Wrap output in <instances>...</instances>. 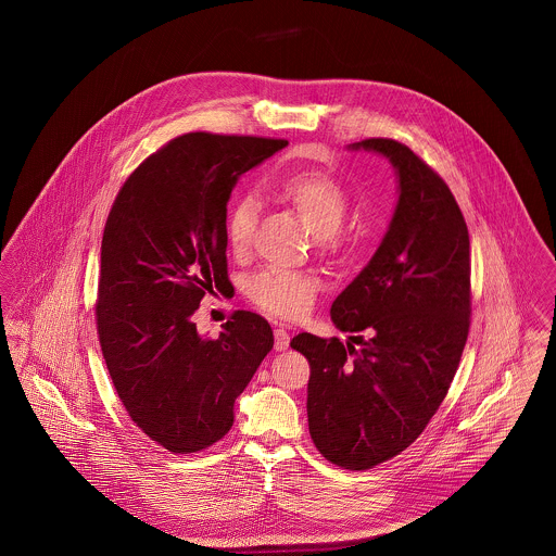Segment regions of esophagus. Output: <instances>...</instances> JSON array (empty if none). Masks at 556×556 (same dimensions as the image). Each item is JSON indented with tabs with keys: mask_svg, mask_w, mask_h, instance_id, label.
I'll return each instance as SVG.
<instances>
[{
	"mask_svg": "<svg viewBox=\"0 0 556 556\" xmlns=\"http://www.w3.org/2000/svg\"><path fill=\"white\" fill-rule=\"evenodd\" d=\"M289 342H291V336H289L287 329H282V327L274 329V349H276V351L289 349Z\"/></svg>",
	"mask_w": 556,
	"mask_h": 556,
	"instance_id": "34e87169",
	"label": "esophagus"
}]
</instances>
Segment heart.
Wrapping results in <instances>:
<instances>
[{
	"label": "heart",
	"mask_w": 556,
	"mask_h": 556,
	"mask_svg": "<svg viewBox=\"0 0 556 556\" xmlns=\"http://www.w3.org/2000/svg\"><path fill=\"white\" fill-rule=\"evenodd\" d=\"M269 190L289 203L315 231L325 250L342 245V225L349 212L344 186L329 173L317 168L282 170L269 179ZM258 201L243 194L229 207L225 218V239L231 252L243 254L250 248L256 225ZM317 280L311 274L261 269L245 280V298L263 313L278 318L304 317L317 298Z\"/></svg>",
	"instance_id": "heart-1"
}]
</instances>
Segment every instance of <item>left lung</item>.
<instances>
[{
    "mask_svg": "<svg viewBox=\"0 0 556 556\" xmlns=\"http://www.w3.org/2000/svg\"><path fill=\"white\" fill-rule=\"evenodd\" d=\"M353 150L394 164L396 212L331 304L351 340L304 331L291 346L311 364L308 428L320 456L366 471L404 452L447 396L471 325V243L450 186L413 150L381 137Z\"/></svg>",
    "mask_w": 556,
    "mask_h": 556,
    "instance_id": "obj_1",
    "label": "left lung"
}]
</instances>
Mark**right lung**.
<instances>
[{
  "mask_svg": "<svg viewBox=\"0 0 556 556\" xmlns=\"http://www.w3.org/2000/svg\"><path fill=\"white\" fill-rule=\"evenodd\" d=\"M289 141L214 132L170 139L109 212L96 300L100 349L130 419L170 454H197L233 426L236 397L274 346L269 323L238 311L218 338L192 315L225 291L227 203L239 175Z\"/></svg>",
  "mask_w": 556,
  "mask_h": 556,
  "instance_id": "add662e5",
  "label": "right lung"
}]
</instances>
